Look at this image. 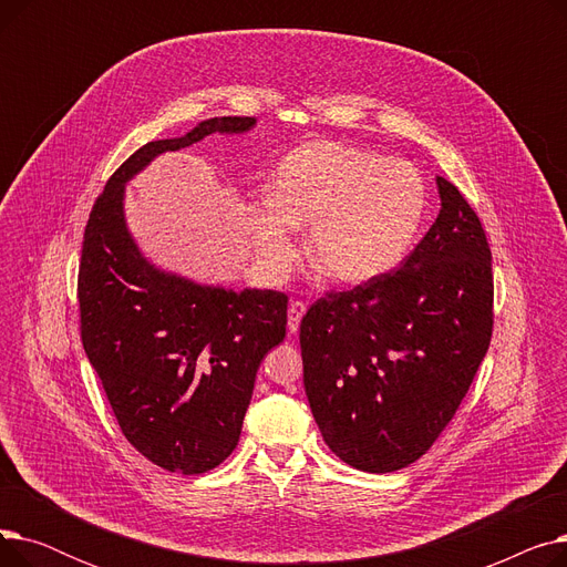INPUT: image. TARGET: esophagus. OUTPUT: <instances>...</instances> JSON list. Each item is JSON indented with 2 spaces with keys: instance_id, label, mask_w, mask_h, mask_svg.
Masks as SVG:
<instances>
[{
  "instance_id": "34e87169",
  "label": "esophagus",
  "mask_w": 567,
  "mask_h": 567,
  "mask_svg": "<svg viewBox=\"0 0 567 567\" xmlns=\"http://www.w3.org/2000/svg\"><path fill=\"white\" fill-rule=\"evenodd\" d=\"M303 315H306V303H301V301H293V303L289 306V312H287V329H289V333H291V336H293L296 331H299V326H301Z\"/></svg>"
}]
</instances>
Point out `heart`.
Returning <instances> with one entry per match:
<instances>
[{
    "instance_id": "b5f03b06",
    "label": "heart",
    "mask_w": 567,
    "mask_h": 567,
    "mask_svg": "<svg viewBox=\"0 0 567 567\" xmlns=\"http://www.w3.org/2000/svg\"><path fill=\"white\" fill-rule=\"evenodd\" d=\"M427 199L425 178L409 161L344 142H306L282 158L271 197L252 208V246L268 274L285 276L296 257L293 227L312 225L315 271L338 285H363L406 257Z\"/></svg>"
}]
</instances>
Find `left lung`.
Returning <instances> with one entry per match:
<instances>
[{
    "instance_id": "left-lung-1",
    "label": "left lung",
    "mask_w": 567,
    "mask_h": 567,
    "mask_svg": "<svg viewBox=\"0 0 567 567\" xmlns=\"http://www.w3.org/2000/svg\"><path fill=\"white\" fill-rule=\"evenodd\" d=\"M441 212L393 274L319 299L301 321L303 385L329 449L391 473L423 457L492 338V252L462 193L436 176Z\"/></svg>"
}]
</instances>
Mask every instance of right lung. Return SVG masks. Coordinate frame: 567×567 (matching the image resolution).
<instances>
[{"instance_id": "1", "label": "right lung", "mask_w": 567, "mask_h": 567, "mask_svg": "<svg viewBox=\"0 0 567 567\" xmlns=\"http://www.w3.org/2000/svg\"><path fill=\"white\" fill-rule=\"evenodd\" d=\"M255 116H214L148 142L89 214L78 276L82 344L116 423L146 460L195 475L236 449L264 355L285 340L287 296L202 285L156 266L126 220V184L206 135H244Z\"/></svg>"}]
</instances>
